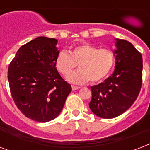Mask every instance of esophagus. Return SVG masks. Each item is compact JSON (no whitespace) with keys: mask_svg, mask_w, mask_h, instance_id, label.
Instances as JSON below:
<instances>
[{"mask_svg":"<svg viewBox=\"0 0 150 150\" xmlns=\"http://www.w3.org/2000/svg\"><path fill=\"white\" fill-rule=\"evenodd\" d=\"M71 87H72L73 90H79V89H80L79 86H72Z\"/></svg>","mask_w":150,"mask_h":150,"instance_id":"obj_1","label":"esophagus"}]
</instances>
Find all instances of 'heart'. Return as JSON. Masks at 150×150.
I'll list each match as a JSON object with an SVG mask.
<instances>
[{"mask_svg": "<svg viewBox=\"0 0 150 150\" xmlns=\"http://www.w3.org/2000/svg\"><path fill=\"white\" fill-rule=\"evenodd\" d=\"M115 56L108 49H98L90 44H82L69 51H60L56 59V67L62 75H67L76 67L80 70L67 76L72 83H85L90 80L97 83L105 78L112 69Z\"/></svg>", "mask_w": 150, "mask_h": 150, "instance_id": "heart-1", "label": "heart"}]
</instances>
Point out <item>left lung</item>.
Instances as JSON below:
<instances>
[{"mask_svg": "<svg viewBox=\"0 0 150 150\" xmlns=\"http://www.w3.org/2000/svg\"><path fill=\"white\" fill-rule=\"evenodd\" d=\"M115 70L103 83L91 86L89 106L100 118L112 119L127 110L139 96L142 82V57L127 41L116 38Z\"/></svg>", "mask_w": 150, "mask_h": 150, "instance_id": "left-lung-1", "label": "left lung"}]
</instances>
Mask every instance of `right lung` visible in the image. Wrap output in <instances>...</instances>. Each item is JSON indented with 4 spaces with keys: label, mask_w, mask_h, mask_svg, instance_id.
I'll return each mask as SVG.
<instances>
[{
    "label": "right lung",
    "mask_w": 150,
    "mask_h": 150,
    "mask_svg": "<svg viewBox=\"0 0 150 150\" xmlns=\"http://www.w3.org/2000/svg\"><path fill=\"white\" fill-rule=\"evenodd\" d=\"M57 39L38 37L22 45L11 60L8 79L11 97L22 113L46 123L60 115L71 91L56 67Z\"/></svg>",
    "instance_id": "obj_1"
}]
</instances>
